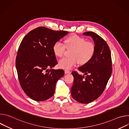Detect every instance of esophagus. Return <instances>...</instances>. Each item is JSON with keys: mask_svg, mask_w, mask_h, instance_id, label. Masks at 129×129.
<instances>
[{"mask_svg": "<svg viewBox=\"0 0 129 129\" xmlns=\"http://www.w3.org/2000/svg\"><path fill=\"white\" fill-rule=\"evenodd\" d=\"M64 71H65V74H67V73H71V71L68 70H65Z\"/></svg>", "mask_w": 129, "mask_h": 129, "instance_id": "obj_1", "label": "esophagus"}]
</instances>
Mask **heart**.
Segmentation results:
<instances>
[{
  "instance_id": "obj_1",
  "label": "heart",
  "mask_w": 129,
  "mask_h": 129,
  "mask_svg": "<svg viewBox=\"0 0 129 129\" xmlns=\"http://www.w3.org/2000/svg\"><path fill=\"white\" fill-rule=\"evenodd\" d=\"M64 43L57 41L52 47L54 54L58 57L63 56L66 47L71 49L70 57H65L59 60L58 65L61 68L69 69L78 63L84 65L89 62L94 54V44L91 42L86 41L84 38L78 35L68 37L64 40Z\"/></svg>"
}]
</instances>
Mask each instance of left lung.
<instances>
[{
    "mask_svg": "<svg viewBox=\"0 0 129 129\" xmlns=\"http://www.w3.org/2000/svg\"><path fill=\"white\" fill-rule=\"evenodd\" d=\"M92 38L95 53L87 63L78 68L85 76L73 71L74 77L71 94L73 99L82 104H88L96 100L104 92L112 72L111 52L107 42L93 31L83 33Z\"/></svg>",
    "mask_w": 129,
    "mask_h": 129,
    "instance_id": "obj_1",
    "label": "left lung"
}]
</instances>
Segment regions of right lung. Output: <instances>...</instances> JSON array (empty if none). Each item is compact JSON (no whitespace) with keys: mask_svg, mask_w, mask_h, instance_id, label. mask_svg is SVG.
Here are the masks:
<instances>
[{"mask_svg":"<svg viewBox=\"0 0 129 129\" xmlns=\"http://www.w3.org/2000/svg\"><path fill=\"white\" fill-rule=\"evenodd\" d=\"M68 33L41 26L29 31L22 40L16 67L22 89L33 100L44 101L51 98L57 82L64 75L62 69L48 68L58 64L53 44Z\"/></svg>","mask_w":129,"mask_h":129,"instance_id":"1","label":"right lung"}]
</instances>
